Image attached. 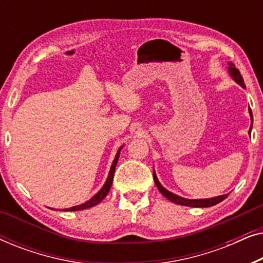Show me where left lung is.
<instances>
[{
  "label": "left lung",
  "mask_w": 263,
  "mask_h": 263,
  "mask_svg": "<svg viewBox=\"0 0 263 263\" xmlns=\"http://www.w3.org/2000/svg\"><path fill=\"white\" fill-rule=\"evenodd\" d=\"M229 73L231 75V78L235 80L237 84L242 86L243 88H246V85H244V81H243V78L242 75H240L239 70L237 69L235 67V64L229 62ZM249 114H250V117H251V124H253V114H251V110L249 107ZM250 132H251V128L249 129V135H250ZM153 178H154V183H156V185L158 186V189H159V192L163 194V195L166 197L167 200L172 201V202L177 203V204H182V206H188V207H211V206H214V204H217L219 202H221L222 200H225L226 197H228V194L226 195H220V196H217V197H212V199H199V200H190V199H184V197H181L178 195H176V194L168 192L164 188L163 185L160 184V182L158 181L157 176H156V172L153 170Z\"/></svg>",
  "instance_id": "8db88e82"
}]
</instances>
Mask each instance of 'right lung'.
Returning a JSON list of instances; mask_svg holds the SVG:
<instances>
[{
  "instance_id": "1",
  "label": "right lung",
  "mask_w": 263,
  "mask_h": 263,
  "mask_svg": "<svg viewBox=\"0 0 263 263\" xmlns=\"http://www.w3.org/2000/svg\"><path fill=\"white\" fill-rule=\"evenodd\" d=\"M123 147V146H122ZM122 147L120 149H118V152L116 153V157H115V159L112 161V165H111V168H110V172H109V176H107V179L105 182V184L103 185V188L99 190L98 193L96 194L95 196L91 197L88 201H86L85 203H81L79 204V206H74V207H70V208H66V210H63L64 212H68V211H82V210H87V208H91L93 206H96V204H98L100 201H102L104 197L107 195V193H109V190L111 188V185H112V179H114V175H115V168H116V165H117V161H118V158H120V152L122 149Z\"/></svg>"
}]
</instances>
